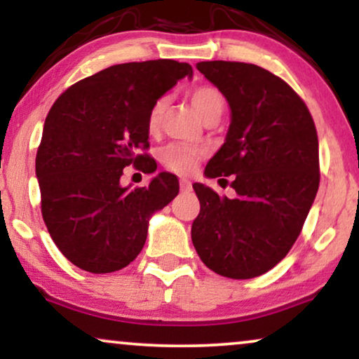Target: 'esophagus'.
Instances as JSON below:
<instances>
[{
  "label": "esophagus",
  "instance_id": "obj_1",
  "mask_svg": "<svg viewBox=\"0 0 359 359\" xmlns=\"http://www.w3.org/2000/svg\"><path fill=\"white\" fill-rule=\"evenodd\" d=\"M180 190H182V192H189V190H192V184H190L189 179H180Z\"/></svg>",
  "mask_w": 359,
  "mask_h": 359
}]
</instances>
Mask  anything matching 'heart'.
Listing matches in <instances>:
<instances>
[{
	"mask_svg": "<svg viewBox=\"0 0 359 359\" xmlns=\"http://www.w3.org/2000/svg\"><path fill=\"white\" fill-rule=\"evenodd\" d=\"M165 99H158V101L154 102L147 116V130L151 134H156L158 130V124H161L162 112H164L165 107ZM190 102L195 107V111L198 112V116L202 119H205L213 112L222 111L224 109V97L215 88H210V86H198V88L192 89L190 93ZM203 156V151L198 147H189V146H177V144H172V146H167L165 149L161 151V162L164 164L167 169L172 172H177V174H189L192 172L195 167H197L198 158Z\"/></svg>",
	"mask_w": 359,
	"mask_h": 359,
	"instance_id": "1",
	"label": "heart"
}]
</instances>
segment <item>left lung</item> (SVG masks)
<instances>
[{
    "label": "left lung",
    "mask_w": 359,
    "mask_h": 359,
    "mask_svg": "<svg viewBox=\"0 0 359 359\" xmlns=\"http://www.w3.org/2000/svg\"><path fill=\"white\" fill-rule=\"evenodd\" d=\"M202 72L230 107L225 142L205 177H232L235 197L203 184L192 243L208 269L247 280L273 269L300 235L320 185L318 135L305 102L260 66L203 61Z\"/></svg>",
    "instance_id": "8db88e82"
}]
</instances>
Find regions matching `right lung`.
Here are the masks:
<instances>
[{
  "label": "right lung",
  "mask_w": 359,
  "mask_h": 359,
  "mask_svg": "<svg viewBox=\"0 0 359 359\" xmlns=\"http://www.w3.org/2000/svg\"><path fill=\"white\" fill-rule=\"evenodd\" d=\"M192 66L172 59L116 65L57 97L36 154L41 212L53 242L71 263L111 273L142 250L149 220L179 194V180L158 172L147 187L121 184L124 167L152 174L147 116Z\"/></svg>",
  "instance_id": "right-lung-1"
}]
</instances>
